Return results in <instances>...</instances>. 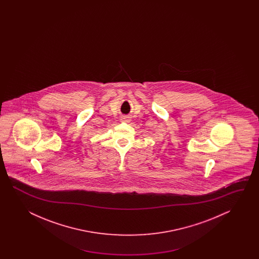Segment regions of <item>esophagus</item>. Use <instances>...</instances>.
<instances>
[{"label":"esophagus","instance_id":"esophagus-1","mask_svg":"<svg viewBox=\"0 0 259 259\" xmlns=\"http://www.w3.org/2000/svg\"><path fill=\"white\" fill-rule=\"evenodd\" d=\"M122 121L128 122L131 120V117L128 116H123L121 117Z\"/></svg>","mask_w":259,"mask_h":259}]
</instances>
